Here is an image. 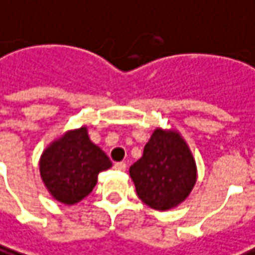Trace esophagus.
Segmentation results:
<instances>
[{
  "instance_id": "1",
  "label": "esophagus",
  "mask_w": 255,
  "mask_h": 255,
  "mask_svg": "<svg viewBox=\"0 0 255 255\" xmlns=\"http://www.w3.org/2000/svg\"><path fill=\"white\" fill-rule=\"evenodd\" d=\"M114 169L119 171H124L127 169V164L124 163V162H117V163H114Z\"/></svg>"
}]
</instances>
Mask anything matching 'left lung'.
Here are the masks:
<instances>
[{"instance_id":"obj_1","label":"left lung","mask_w":255,"mask_h":255,"mask_svg":"<svg viewBox=\"0 0 255 255\" xmlns=\"http://www.w3.org/2000/svg\"><path fill=\"white\" fill-rule=\"evenodd\" d=\"M197 163L188 143L174 128L157 127L142 157L129 167L139 200L156 211L177 208L197 183Z\"/></svg>"}]
</instances>
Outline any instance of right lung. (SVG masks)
Segmentation results:
<instances>
[{
    "label": "right lung",
    "mask_w": 255,
    "mask_h": 255,
    "mask_svg": "<svg viewBox=\"0 0 255 255\" xmlns=\"http://www.w3.org/2000/svg\"><path fill=\"white\" fill-rule=\"evenodd\" d=\"M110 167V159L91 141L86 126L57 136L39 160L40 177L48 194L65 205H74L89 195L99 173Z\"/></svg>",
    "instance_id": "obj_1"
}]
</instances>
